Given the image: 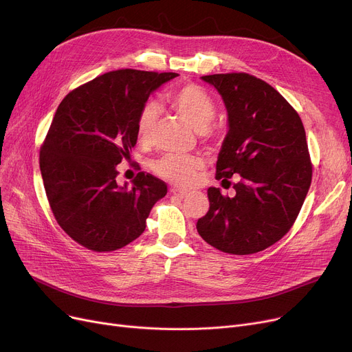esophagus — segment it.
I'll return each instance as SVG.
<instances>
[{"label":"esophagus","instance_id":"34e87169","mask_svg":"<svg viewBox=\"0 0 352 352\" xmlns=\"http://www.w3.org/2000/svg\"><path fill=\"white\" fill-rule=\"evenodd\" d=\"M170 195L179 197V199H184L188 193L186 190H182V188H177V187H172L170 188Z\"/></svg>","mask_w":352,"mask_h":352}]
</instances>
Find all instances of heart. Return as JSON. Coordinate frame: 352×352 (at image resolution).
I'll use <instances>...</instances> for the list:
<instances>
[{"mask_svg":"<svg viewBox=\"0 0 352 352\" xmlns=\"http://www.w3.org/2000/svg\"><path fill=\"white\" fill-rule=\"evenodd\" d=\"M173 110L193 128L197 129L201 140L214 137L215 126L211 124L217 114V105L212 97L197 85H184L169 96ZM157 121V107L145 102L137 117V135L141 142H149ZM153 173L172 184L188 186L196 173L203 168V159L197 155L168 153L152 162Z\"/></svg>","mask_w":352,"mask_h":352,"instance_id":"heart-1","label":"heart"}]
</instances>
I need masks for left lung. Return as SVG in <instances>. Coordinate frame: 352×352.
<instances>
[{
    "label": "left lung",
    "mask_w": 352,
    "mask_h": 352,
    "mask_svg": "<svg viewBox=\"0 0 352 352\" xmlns=\"http://www.w3.org/2000/svg\"><path fill=\"white\" fill-rule=\"evenodd\" d=\"M201 78L219 90L228 111L215 179L231 184L239 175V180L234 197L208 188L210 208L196 227L223 252L256 254L287 234L309 192L313 165L305 126L285 97L252 74Z\"/></svg>",
    "instance_id": "left-lung-1"
}]
</instances>
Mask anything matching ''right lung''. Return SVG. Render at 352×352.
<instances>
[{"label":"right lung","instance_id":"obj_1","mask_svg":"<svg viewBox=\"0 0 352 352\" xmlns=\"http://www.w3.org/2000/svg\"><path fill=\"white\" fill-rule=\"evenodd\" d=\"M179 76L135 69L101 74L59 104L41 145L39 165L50 210L60 228L93 252L137 239L168 186L140 172L118 186L117 165L137 145V117L149 94Z\"/></svg>","mask_w":352,"mask_h":352}]
</instances>
